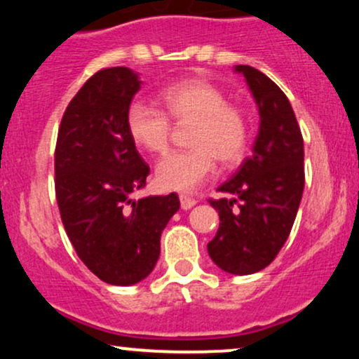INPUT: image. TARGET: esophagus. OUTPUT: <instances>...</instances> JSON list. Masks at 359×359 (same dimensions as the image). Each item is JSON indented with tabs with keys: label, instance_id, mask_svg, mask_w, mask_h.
Segmentation results:
<instances>
[{
	"label": "esophagus",
	"instance_id": "esophagus-1",
	"mask_svg": "<svg viewBox=\"0 0 359 359\" xmlns=\"http://www.w3.org/2000/svg\"><path fill=\"white\" fill-rule=\"evenodd\" d=\"M180 203H181V208H183V210H189V208H193V206L196 205V200H193V198H189L187 195H181L180 196Z\"/></svg>",
	"mask_w": 359,
	"mask_h": 359
}]
</instances>
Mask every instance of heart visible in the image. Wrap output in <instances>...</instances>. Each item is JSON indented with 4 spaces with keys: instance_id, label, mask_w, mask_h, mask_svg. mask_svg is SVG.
<instances>
[{
    "instance_id": "heart-1",
    "label": "heart",
    "mask_w": 359,
    "mask_h": 359,
    "mask_svg": "<svg viewBox=\"0 0 359 359\" xmlns=\"http://www.w3.org/2000/svg\"><path fill=\"white\" fill-rule=\"evenodd\" d=\"M164 112L144 102H133L126 114L130 139L151 154L170 147L171 124H193L184 153H171L156 166V181L164 189L189 193L215 171V159L223 166L238 163L248 144L245 112L229 104L225 92L213 83L189 79L166 87L159 94Z\"/></svg>"
}]
</instances>
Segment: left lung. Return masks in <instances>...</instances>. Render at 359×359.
<instances>
[{
	"mask_svg": "<svg viewBox=\"0 0 359 359\" xmlns=\"http://www.w3.org/2000/svg\"><path fill=\"white\" fill-rule=\"evenodd\" d=\"M259 109V134L252 156L210 200L220 226L208 255L222 271L248 276L267 267L287 240L304 191V142L289 99L267 75L235 65Z\"/></svg>",
	"mask_w": 359,
	"mask_h": 359,
	"instance_id": "1",
	"label": "left lung"
}]
</instances>
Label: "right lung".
Returning <instances> with one entry per match:
<instances>
[{"mask_svg":"<svg viewBox=\"0 0 359 359\" xmlns=\"http://www.w3.org/2000/svg\"><path fill=\"white\" fill-rule=\"evenodd\" d=\"M137 72H97L70 100L55 149V191L72 245L88 271L112 285H133L153 272L161 233L180 210L176 193L134 200L149 166L126 128L141 88Z\"/></svg>","mask_w":359,"mask_h":359,"instance_id":"obj_1","label":"right lung"}]
</instances>
